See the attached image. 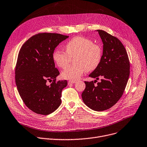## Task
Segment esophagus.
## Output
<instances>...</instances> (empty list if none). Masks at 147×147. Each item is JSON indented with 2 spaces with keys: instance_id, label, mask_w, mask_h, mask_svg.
I'll use <instances>...</instances> for the list:
<instances>
[{
  "instance_id": "esophagus-1",
  "label": "esophagus",
  "mask_w": 147,
  "mask_h": 147,
  "mask_svg": "<svg viewBox=\"0 0 147 147\" xmlns=\"http://www.w3.org/2000/svg\"><path fill=\"white\" fill-rule=\"evenodd\" d=\"M76 80H69L68 81V84H74V83H76Z\"/></svg>"
}]
</instances>
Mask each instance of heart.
<instances>
[{
	"label": "heart",
	"mask_w": 147,
	"mask_h": 147,
	"mask_svg": "<svg viewBox=\"0 0 147 147\" xmlns=\"http://www.w3.org/2000/svg\"><path fill=\"white\" fill-rule=\"evenodd\" d=\"M65 52L56 49L53 53V59L55 64L65 69L74 58L75 65L64 70L61 76L64 79L76 80L87 71H92L97 68L102 58L100 45L95 44L90 38L75 36L65 45Z\"/></svg>",
	"instance_id": "heart-1"
}]
</instances>
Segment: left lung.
Listing matches in <instances>:
<instances>
[{
	"label": "left lung",
	"mask_w": 147,
	"mask_h": 147,
	"mask_svg": "<svg viewBox=\"0 0 147 147\" xmlns=\"http://www.w3.org/2000/svg\"><path fill=\"white\" fill-rule=\"evenodd\" d=\"M103 44L99 65L89 74L100 82H84L82 94L83 102L91 109L103 111L115 105L122 97L130 73V64L125 48L118 38L103 30H97Z\"/></svg>",
	"instance_id": "1"
}]
</instances>
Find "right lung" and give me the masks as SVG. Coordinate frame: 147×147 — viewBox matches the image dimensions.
Wrapping results in <instances>:
<instances>
[{"label": "right lung", "mask_w": 147, "mask_h": 147, "mask_svg": "<svg viewBox=\"0 0 147 147\" xmlns=\"http://www.w3.org/2000/svg\"><path fill=\"white\" fill-rule=\"evenodd\" d=\"M68 37L55 33H39L23 44L15 67V82L25 105L34 112L47 115L61 103V92L67 80L56 81L60 74L53 53L57 46ZM47 81L52 83L48 86Z\"/></svg>", "instance_id": "right-lung-1"}]
</instances>
